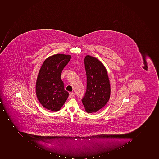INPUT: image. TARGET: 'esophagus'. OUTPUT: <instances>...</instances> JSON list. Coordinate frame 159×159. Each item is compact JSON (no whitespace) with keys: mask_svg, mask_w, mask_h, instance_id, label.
I'll return each mask as SVG.
<instances>
[{"mask_svg":"<svg viewBox=\"0 0 159 159\" xmlns=\"http://www.w3.org/2000/svg\"><path fill=\"white\" fill-rule=\"evenodd\" d=\"M75 93H70V95H69V97L70 98H72L75 97Z\"/></svg>","mask_w":159,"mask_h":159,"instance_id":"34e87169","label":"esophagus"}]
</instances>
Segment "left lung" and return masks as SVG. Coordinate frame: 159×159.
<instances>
[{
	"instance_id": "1",
	"label": "left lung",
	"mask_w": 159,
	"mask_h": 159,
	"mask_svg": "<svg viewBox=\"0 0 159 159\" xmlns=\"http://www.w3.org/2000/svg\"><path fill=\"white\" fill-rule=\"evenodd\" d=\"M87 75V90L81 100L85 111L96 112L107 104L110 97L109 79L105 67L96 58L87 55L84 58Z\"/></svg>"
}]
</instances>
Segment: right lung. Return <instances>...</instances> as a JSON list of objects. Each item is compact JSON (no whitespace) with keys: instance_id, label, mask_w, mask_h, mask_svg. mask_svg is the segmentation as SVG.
<instances>
[{"instance_id":"obj_1","label":"right lung","mask_w":159,"mask_h":159,"mask_svg":"<svg viewBox=\"0 0 159 159\" xmlns=\"http://www.w3.org/2000/svg\"><path fill=\"white\" fill-rule=\"evenodd\" d=\"M71 57L62 54L50 56L39 70L36 81V95L40 104L53 112L61 109L69 95L64 89L61 74Z\"/></svg>"}]
</instances>
